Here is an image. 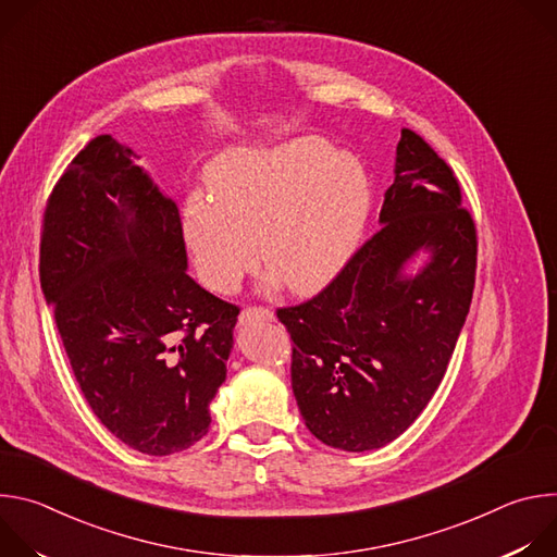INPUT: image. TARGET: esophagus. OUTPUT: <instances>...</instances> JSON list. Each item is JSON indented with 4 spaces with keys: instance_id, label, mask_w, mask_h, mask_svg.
Segmentation results:
<instances>
[{
    "instance_id": "34e87169",
    "label": "esophagus",
    "mask_w": 557,
    "mask_h": 557,
    "mask_svg": "<svg viewBox=\"0 0 557 557\" xmlns=\"http://www.w3.org/2000/svg\"><path fill=\"white\" fill-rule=\"evenodd\" d=\"M256 320H264V322H273L275 314L273 310L269 308H262V306H249L243 310L240 314V324H249V322H256Z\"/></svg>"
}]
</instances>
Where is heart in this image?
<instances>
[{
	"label": "heart",
	"instance_id": "heart-1",
	"mask_svg": "<svg viewBox=\"0 0 557 557\" xmlns=\"http://www.w3.org/2000/svg\"><path fill=\"white\" fill-rule=\"evenodd\" d=\"M211 187L215 201L189 196L183 231L202 282L224 295L260 256L273 282L299 293L326 286L359 249L374 202L361 158L322 136L235 149Z\"/></svg>",
	"mask_w": 557,
	"mask_h": 557
}]
</instances>
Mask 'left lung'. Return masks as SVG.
<instances>
[{"instance_id":"obj_1","label":"left lung","mask_w":557,"mask_h":557,"mask_svg":"<svg viewBox=\"0 0 557 557\" xmlns=\"http://www.w3.org/2000/svg\"><path fill=\"white\" fill-rule=\"evenodd\" d=\"M379 222L320 295L277 310L295 344L301 419L344 451L379 449L417 421L445 376L473 293V220L447 163L412 129H401Z\"/></svg>"}]
</instances>
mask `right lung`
<instances>
[{
	"label": "right lung",
	"mask_w": 557,
	"mask_h": 557,
	"mask_svg": "<svg viewBox=\"0 0 557 557\" xmlns=\"http://www.w3.org/2000/svg\"><path fill=\"white\" fill-rule=\"evenodd\" d=\"M134 156L108 134L76 153L44 213L39 280L92 412L170 456L209 432L240 310L187 275L178 207Z\"/></svg>",
	"instance_id": "obj_1"
}]
</instances>
